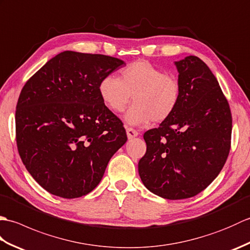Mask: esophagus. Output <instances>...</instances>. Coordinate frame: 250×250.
<instances>
[{
    "label": "esophagus",
    "instance_id": "1",
    "mask_svg": "<svg viewBox=\"0 0 250 250\" xmlns=\"http://www.w3.org/2000/svg\"><path fill=\"white\" fill-rule=\"evenodd\" d=\"M139 135V132L136 130L132 129V128H126V136H128V139H133V137Z\"/></svg>",
    "mask_w": 250,
    "mask_h": 250
}]
</instances>
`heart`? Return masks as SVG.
Masks as SVG:
<instances>
[{"label": "heart", "instance_id": "b5f03b06", "mask_svg": "<svg viewBox=\"0 0 250 250\" xmlns=\"http://www.w3.org/2000/svg\"><path fill=\"white\" fill-rule=\"evenodd\" d=\"M104 105L114 113H122L133 97L134 105L125 116L131 125H143L153 120L161 122L172 116L180 98L176 78L146 60L135 61L122 68L119 79L105 76L99 83Z\"/></svg>", "mask_w": 250, "mask_h": 250}]
</instances>
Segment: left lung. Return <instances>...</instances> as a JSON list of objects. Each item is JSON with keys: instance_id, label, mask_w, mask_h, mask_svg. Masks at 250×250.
Listing matches in <instances>:
<instances>
[{"instance_id": "left-lung-1", "label": "left lung", "mask_w": 250, "mask_h": 250, "mask_svg": "<svg viewBox=\"0 0 250 250\" xmlns=\"http://www.w3.org/2000/svg\"><path fill=\"white\" fill-rule=\"evenodd\" d=\"M180 98L172 116L145 132L139 174L145 187L167 200L203 191L224 167L231 146L232 116L209 67L195 56L175 62Z\"/></svg>"}]
</instances>
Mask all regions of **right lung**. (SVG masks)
I'll return each instance as SVG.
<instances>
[{"mask_svg":"<svg viewBox=\"0 0 250 250\" xmlns=\"http://www.w3.org/2000/svg\"><path fill=\"white\" fill-rule=\"evenodd\" d=\"M117 58L66 50L25 83L16 109L21 160L36 183L64 199L97 187L126 142L122 122L99 94L102 78L125 66Z\"/></svg>","mask_w":250,"mask_h":250,"instance_id":"add662e5","label":"right lung"}]
</instances>
